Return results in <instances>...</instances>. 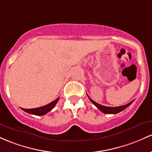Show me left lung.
Segmentation results:
<instances>
[{
  "instance_id": "obj_1",
  "label": "left lung",
  "mask_w": 152,
  "mask_h": 152,
  "mask_svg": "<svg viewBox=\"0 0 152 152\" xmlns=\"http://www.w3.org/2000/svg\"><path fill=\"white\" fill-rule=\"evenodd\" d=\"M88 98H89L90 101L94 104L95 106H96L97 108H98L99 110H100V111H102L104 113H107V114H116L118 113H119V112L124 110V109L128 108V107H129V105H130L131 104L134 102V100H133V101H131V103L126 104V105H121V106H118V107H107V106H104V105H100V104L97 103L96 102L94 101V100H92V99L90 98L89 96H88Z\"/></svg>"
}]
</instances>
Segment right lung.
I'll return each instance as SVG.
<instances>
[{
  "label": "right lung",
  "mask_w": 152,
  "mask_h": 152,
  "mask_svg": "<svg viewBox=\"0 0 152 152\" xmlns=\"http://www.w3.org/2000/svg\"><path fill=\"white\" fill-rule=\"evenodd\" d=\"M59 98H58L56 99L55 100H54V101L51 102L50 103L47 104V105H44V106L39 107V108H32V109H25V108H21V109L28 113L33 114V115H45L46 113H47L49 111H50L52 109L54 108V107L55 106V105L57 104L58 100H59Z\"/></svg>",
  "instance_id": "add662e5"
}]
</instances>
